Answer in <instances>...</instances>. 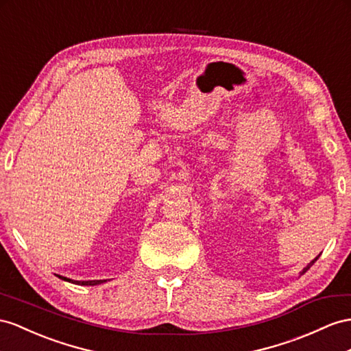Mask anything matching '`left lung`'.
Masks as SVG:
<instances>
[{
  "instance_id": "obj_1",
  "label": "left lung",
  "mask_w": 351,
  "mask_h": 351,
  "mask_svg": "<svg viewBox=\"0 0 351 351\" xmlns=\"http://www.w3.org/2000/svg\"><path fill=\"white\" fill-rule=\"evenodd\" d=\"M317 259H319V256H316V258H314V259H313V261H311V263H310V264H308L307 267H304V268H302V271L300 273V276H302V274H304L305 271H307V269H310V267H311V265H313L314 263H316V261H317Z\"/></svg>"
}]
</instances>
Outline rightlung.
Segmentation results:
<instances>
[{
  "mask_svg": "<svg viewBox=\"0 0 351 351\" xmlns=\"http://www.w3.org/2000/svg\"><path fill=\"white\" fill-rule=\"evenodd\" d=\"M59 278H62V280L65 282H69V283H74V285H80V286H96V285H101V283H105L106 280H73V278H68V277H64V276H59Z\"/></svg>",
  "mask_w": 351,
  "mask_h": 351,
  "instance_id": "add662e5",
  "label": "right lung"
}]
</instances>
